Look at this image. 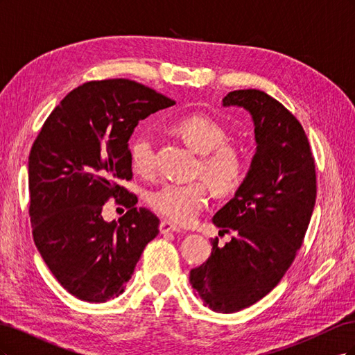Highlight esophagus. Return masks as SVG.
<instances>
[{
	"label": "esophagus",
	"instance_id": "1",
	"mask_svg": "<svg viewBox=\"0 0 355 355\" xmlns=\"http://www.w3.org/2000/svg\"><path fill=\"white\" fill-rule=\"evenodd\" d=\"M159 232H161V234L180 232V228H179V227H176L175 223L168 222V220H161V223H159Z\"/></svg>",
	"mask_w": 355,
	"mask_h": 355
}]
</instances>
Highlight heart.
<instances>
[{
  "instance_id": "obj_1",
  "label": "heart",
  "mask_w": 355,
  "mask_h": 355,
  "mask_svg": "<svg viewBox=\"0 0 355 355\" xmlns=\"http://www.w3.org/2000/svg\"><path fill=\"white\" fill-rule=\"evenodd\" d=\"M182 141L201 154L200 173L219 194L237 189L243 179V159L237 148L225 144L227 132L204 114L182 116L171 124ZM130 164L141 176L155 171V149L151 135H137L130 144ZM209 201V188L204 182L192 184H164L153 191L148 202L157 213L180 225L192 223Z\"/></svg>"
}]
</instances>
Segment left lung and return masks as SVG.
<instances>
[{
    "mask_svg": "<svg viewBox=\"0 0 355 355\" xmlns=\"http://www.w3.org/2000/svg\"><path fill=\"white\" fill-rule=\"evenodd\" d=\"M223 106L252 115L256 153L249 171L214 214L220 232H234L223 247L211 240L209 259L189 272V283L210 309L237 313L280 283L302 245L317 196L315 163L302 125L261 90H235Z\"/></svg>",
    "mask_w": 355,
    "mask_h": 355,
    "instance_id": "left-lung-1",
    "label": "left lung"
}]
</instances>
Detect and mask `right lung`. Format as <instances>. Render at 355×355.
<instances>
[{"mask_svg":"<svg viewBox=\"0 0 355 355\" xmlns=\"http://www.w3.org/2000/svg\"><path fill=\"white\" fill-rule=\"evenodd\" d=\"M171 105L130 80L85 83L62 99L32 145V235L51 274L75 297L102 304L120 296L158 235V218L135 207L136 196L120 182L133 176L128 139L135 127ZM111 196H124L129 207L118 223L101 218Z\"/></svg>","mask_w":355,"mask_h":355,"instance_id":"1","label":"right lung"}]
</instances>
